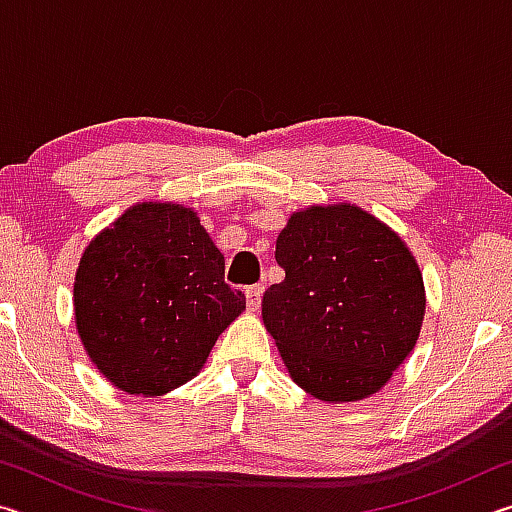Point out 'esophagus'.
<instances>
[{"mask_svg": "<svg viewBox=\"0 0 512 512\" xmlns=\"http://www.w3.org/2000/svg\"><path fill=\"white\" fill-rule=\"evenodd\" d=\"M262 293H264L262 284H255V287L246 289V307L250 311H257L259 305H262Z\"/></svg>", "mask_w": 512, "mask_h": 512, "instance_id": "34e87169", "label": "esophagus"}]
</instances>
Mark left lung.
<instances>
[{"mask_svg":"<svg viewBox=\"0 0 512 512\" xmlns=\"http://www.w3.org/2000/svg\"><path fill=\"white\" fill-rule=\"evenodd\" d=\"M284 280L262 318L291 379L323 402L375 395L420 336L424 282L397 232L357 205L293 212L275 241Z\"/></svg>","mask_w":512,"mask_h":512,"instance_id":"8db88e82","label":"left lung"}]
</instances>
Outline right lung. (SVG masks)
I'll list each match as a JSON object with an SVG mask.
<instances>
[{
  "instance_id": "right-lung-1",
  "label": "right lung",
  "mask_w": 512,
  "mask_h": 512,
  "mask_svg": "<svg viewBox=\"0 0 512 512\" xmlns=\"http://www.w3.org/2000/svg\"><path fill=\"white\" fill-rule=\"evenodd\" d=\"M192 207L137 203L90 241L76 268L74 320L94 366L128 395L155 397L201 372L246 309Z\"/></svg>"
}]
</instances>
